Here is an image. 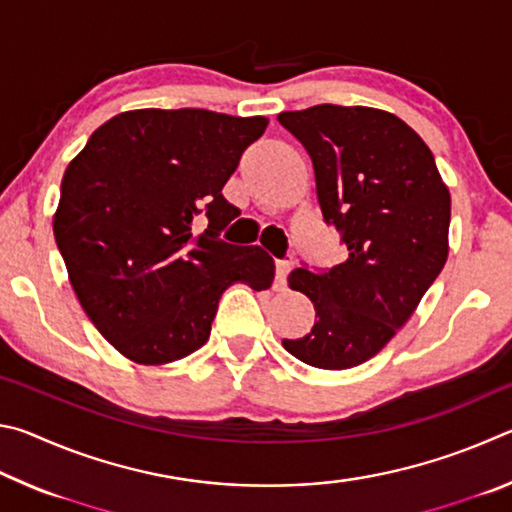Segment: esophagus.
<instances>
[{"label":"esophagus","instance_id":"obj_1","mask_svg":"<svg viewBox=\"0 0 512 512\" xmlns=\"http://www.w3.org/2000/svg\"><path fill=\"white\" fill-rule=\"evenodd\" d=\"M289 271H291V264H289V262H277V264H275V284H273V287H275L277 291L284 289V284H287Z\"/></svg>","mask_w":512,"mask_h":512}]
</instances>
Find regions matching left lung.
<instances>
[{"instance_id": "left-lung-1", "label": "left lung", "mask_w": 512, "mask_h": 512, "mask_svg": "<svg viewBox=\"0 0 512 512\" xmlns=\"http://www.w3.org/2000/svg\"><path fill=\"white\" fill-rule=\"evenodd\" d=\"M277 121L307 149L320 210L348 246L325 273L291 271L316 323L282 345L309 366L354 368L393 339L443 271L452 198L429 146L393 112L320 103Z\"/></svg>"}]
</instances>
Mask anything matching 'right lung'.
Returning <instances> with one entry per match:
<instances>
[{"mask_svg":"<svg viewBox=\"0 0 512 512\" xmlns=\"http://www.w3.org/2000/svg\"><path fill=\"white\" fill-rule=\"evenodd\" d=\"M266 126L198 108L128 110L67 164L56 244L83 311L126 359H183L210 339L230 284L271 287L275 264L262 248L216 239L239 214L221 189ZM203 211L208 228L196 236Z\"/></svg>","mask_w":512,"mask_h":512,"instance_id":"1","label":"right lung"}]
</instances>
